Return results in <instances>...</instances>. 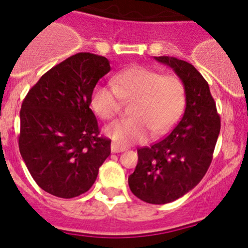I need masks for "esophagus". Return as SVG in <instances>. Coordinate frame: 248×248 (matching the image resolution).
Masks as SVG:
<instances>
[{
	"label": "esophagus",
	"instance_id": "1",
	"mask_svg": "<svg viewBox=\"0 0 248 248\" xmlns=\"http://www.w3.org/2000/svg\"><path fill=\"white\" fill-rule=\"evenodd\" d=\"M110 150H111V152H113V153H120V152H124V151L126 150V148L120 147V146L117 145V144H115V142H111Z\"/></svg>",
	"mask_w": 248,
	"mask_h": 248
}]
</instances>
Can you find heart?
<instances>
[{
	"instance_id": "1",
	"label": "heart",
	"mask_w": 248,
	"mask_h": 248,
	"mask_svg": "<svg viewBox=\"0 0 248 248\" xmlns=\"http://www.w3.org/2000/svg\"><path fill=\"white\" fill-rule=\"evenodd\" d=\"M122 100H134L133 117L111 122L103 132L119 146H128L144 141L151 129L159 134L173 126L186 106V89L178 77L135 65L114 75L111 85H96L90 106L101 119L110 120L119 114Z\"/></svg>"
}]
</instances>
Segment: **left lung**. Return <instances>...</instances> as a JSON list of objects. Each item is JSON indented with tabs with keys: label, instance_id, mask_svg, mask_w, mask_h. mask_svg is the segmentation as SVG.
Returning a JSON list of instances; mask_svg holds the SVG:
<instances>
[{
	"label": "left lung",
	"instance_id": "left-lung-1",
	"mask_svg": "<svg viewBox=\"0 0 248 248\" xmlns=\"http://www.w3.org/2000/svg\"><path fill=\"white\" fill-rule=\"evenodd\" d=\"M155 59L182 80L186 110L170 134L151 147L138 150V165L128 184L138 199L165 204L184 196L204 177L221 124L207 80L190 62L166 56Z\"/></svg>",
	"mask_w": 248,
	"mask_h": 248
}]
</instances>
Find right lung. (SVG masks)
Returning <instances> with one entry per match:
<instances>
[{
  "label": "right lung",
  "mask_w": 248,
  "mask_h": 248,
  "mask_svg": "<svg viewBox=\"0 0 248 248\" xmlns=\"http://www.w3.org/2000/svg\"><path fill=\"white\" fill-rule=\"evenodd\" d=\"M110 71L106 57L77 53L48 70L20 111L19 148L31 176L53 196L72 199L93 186L110 155L98 135L91 91Z\"/></svg>",
  "instance_id": "1"
}]
</instances>
